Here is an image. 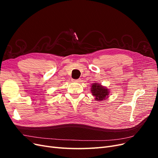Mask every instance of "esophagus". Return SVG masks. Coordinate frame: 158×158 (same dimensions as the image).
I'll use <instances>...</instances> for the list:
<instances>
[{
	"label": "esophagus",
	"instance_id": "esophagus-1",
	"mask_svg": "<svg viewBox=\"0 0 158 158\" xmlns=\"http://www.w3.org/2000/svg\"><path fill=\"white\" fill-rule=\"evenodd\" d=\"M73 82H80V79H76V80H73Z\"/></svg>",
	"mask_w": 158,
	"mask_h": 158
}]
</instances>
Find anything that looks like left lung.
<instances>
[{
	"label": "left lung",
	"mask_w": 158,
	"mask_h": 158,
	"mask_svg": "<svg viewBox=\"0 0 158 158\" xmlns=\"http://www.w3.org/2000/svg\"><path fill=\"white\" fill-rule=\"evenodd\" d=\"M91 91L94 96L95 97L97 101H102L109 95L108 89L104 88L102 85L97 83L92 84Z\"/></svg>",
	"instance_id": "left-lung-1"
}]
</instances>
